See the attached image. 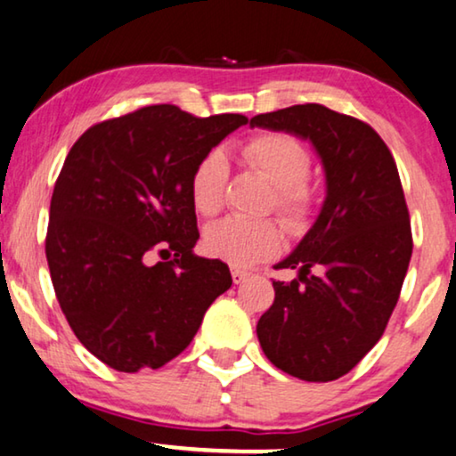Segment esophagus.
<instances>
[{"label": "esophagus", "mask_w": 456, "mask_h": 456, "mask_svg": "<svg viewBox=\"0 0 456 456\" xmlns=\"http://www.w3.org/2000/svg\"><path fill=\"white\" fill-rule=\"evenodd\" d=\"M248 277H250V273L244 271V269H238V266H232V279H233V283L246 281Z\"/></svg>", "instance_id": "34e87169"}]
</instances>
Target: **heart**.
Instances as JSON below:
<instances>
[{"mask_svg": "<svg viewBox=\"0 0 456 456\" xmlns=\"http://www.w3.org/2000/svg\"><path fill=\"white\" fill-rule=\"evenodd\" d=\"M241 156L252 168L275 185V206L294 232L306 227L314 208V193L306 179L311 154L288 133H260L248 139ZM229 160L221 148H212L193 167L190 191L193 206L206 216L216 215L224 204ZM281 227L271 218L227 216L206 229L204 246L210 256L233 266H250L275 256L281 248Z\"/></svg>", "mask_w": 456, "mask_h": 456, "instance_id": "obj_1", "label": "heart"}]
</instances>
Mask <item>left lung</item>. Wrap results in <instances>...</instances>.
<instances>
[{
  "instance_id": "left-lung-1",
  "label": "left lung",
  "mask_w": 456,
  "mask_h": 456,
  "mask_svg": "<svg viewBox=\"0 0 456 456\" xmlns=\"http://www.w3.org/2000/svg\"><path fill=\"white\" fill-rule=\"evenodd\" d=\"M252 126L308 139L325 171V202L277 269L275 302L256 325L273 365L305 381H333L379 342L412 254L396 162L378 133L321 104L258 114Z\"/></svg>"
}]
</instances>
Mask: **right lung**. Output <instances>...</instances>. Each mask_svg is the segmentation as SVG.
<instances>
[{
  "label": "right lung",
  "mask_w": 456,
  "mask_h": 456,
  "mask_svg": "<svg viewBox=\"0 0 456 456\" xmlns=\"http://www.w3.org/2000/svg\"><path fill=\"white\" fill-rule=\"evenodd\" d=\"M173 104L97 123L66 156L53 187L45 256L56 298L85 348L123 373L181 354L204 313L232 288L200 240L190 179L206 151L246 125Z\"/></svg>",
  "instance_id": "obj_1"
}]
</instances>
